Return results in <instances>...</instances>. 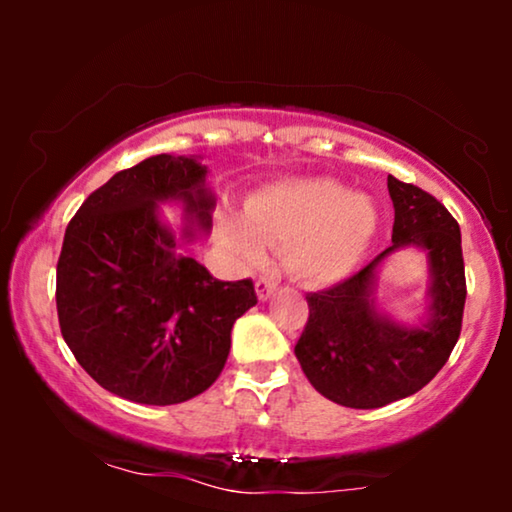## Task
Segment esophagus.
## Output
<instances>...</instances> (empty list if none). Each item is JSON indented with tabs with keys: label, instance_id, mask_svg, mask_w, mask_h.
Wrapping results in <instances>:
<instances>
[{
	"label": "esophagus",
	"instance_id": "34e87169",
	"mask_svg": "<svg viewBox=\"0 0 512 512\" xmlns=\"http://www.w3.org/2000/svg\"><path fill=\"white\" fill-rule=\"evenodd\" d=\"M277 291V282L275 279H270V277H258L256 279V296H258V300H270L272 298V293Z\"/></svg>",
	"mask_w": 512,
	"mask_h": 512
}]
</instances>
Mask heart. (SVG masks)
Instances as JSON below:
<instances>
[{"instance_id": "1", "label": "heart", "mask_w": 512, "mask_h": 512, "mask_svg": "<svg viewBox=\"0 0 512 512\" xmlns=\"http://www.w3.org/2000/svg\"><path fill=\"white\" fill-rule=\"evenodd\" d=\"M380 228V209L328 177L270 181L244 202V214H223V230L244 261L282 247L284 268L305 286L347 279Z\"/></svg>"}]
</instances>
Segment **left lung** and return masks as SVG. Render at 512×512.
<instances>
[{
    "mask_svg": "<svg viewBox=\"0 0 512 512\" xmlns=\"http://www.w3.org/2000/svg\"><path fill=\"white\" fill-rule=\"evenodd\" d=\"M394 202V235L354 277L326 291L307 293L310 319L296 359L321 396L356 410H373L417 394L450 359L466 303L461 230L452 214L422 188L387 179ZM427 254L430 286L425 314L405 325L376 305V279L396 250Z\"/></svg>",
    "mask_w": 512,
    "mask_h": 512,
    "instance_id": "1",
    "label": "left lung"
}]
</instances>
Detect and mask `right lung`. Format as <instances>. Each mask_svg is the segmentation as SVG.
<instances>
[{"mask_svg":"<svg viewBox=\"0 0 512 512\" xmlns=\"http://www.w3.org/2000/svg\"><path fill=\"white\" fill-rule=\"evenodd\" d=\"M182 209L177 236L159 214ZM216 195L200 156L158 153L88 195L65 230L55 303L79 366L111 394L174 405L226 366L230 331L256 291L219 282L184 251L212 230Z\"/></svg>","mask_w":512,"mask_h":512,"instance_id":"obj_1","label":"right lung"}]
</instances>
